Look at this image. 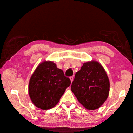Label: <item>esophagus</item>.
Returning <instances> with one entry per match:
<instances>
[{"label":"esophagus","mask_w":133,"mask_h":133,"mask_svg":"<svg viewBox=\"0 0 133 133\" xmlns=\"http://www.w3.org/2000/svg\"><path fill=\"white\" fill-rule=\"evenodd\" d=\"M70 79L71 83H72V82H73V77H70Z\"/></svg>","instance_id":"1"}]
</instances>
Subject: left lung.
Listing matches in <instances>:
<instances>
[{"label": "left lung", "instance_id": "obj_1", "mask_svg": "<svg viewBox=\"0 0 133 133\" xmlns=\"http://www.w3.org/2000/svg\"><path fill=\"white\" fill-rule=\"evenodd\" d=\"M110 83L104 68L95 60L83 64L77 72L71 90L77 100L88 110H95L102 106L109 96Z\"/></svg>", "mask_w": 133, "mask_h": 133}]
</instances>
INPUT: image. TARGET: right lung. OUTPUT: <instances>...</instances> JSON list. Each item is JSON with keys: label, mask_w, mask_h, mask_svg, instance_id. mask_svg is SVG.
<instances>
[{"label": "right lung", "mask_w": 133, "mask_h": 133, "mask_svg": "<svg viewBox=\"0 0 133 133\" xmlns=\"http://www.w3.org/2000/svg\"><path fill=\"white\" fill-rule=\"evenodd\" d=\"M71 81L52 61L45 60L31 76L28 93L35 107L42 110L54 108L59 102Z\"/></svg>", "instance_id": "obj_1"}]
</instances>
